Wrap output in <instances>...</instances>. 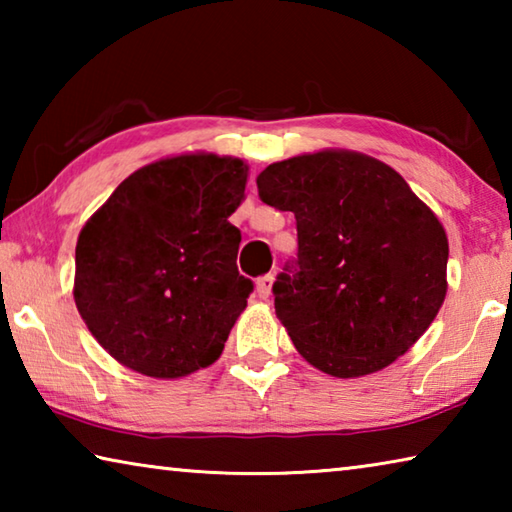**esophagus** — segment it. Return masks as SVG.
Returning a JSON list of instances; mask_svg holds the SVG:
<instances>
[{
	"mask_svg": "<svg viewBox=\"0 0 512 512\" xmlns=\"http://www.w3.org/2000/svg\"><path fill=\"white\" fill-rule=\"evenodd\" d=\"M273 282H275V275H264V277H259L257 280V296L262 298V300H266L268 296H271V291H273Z\"/></svg>",
	"mask_w": 512,
	"mask_h": 512,
	"instance_id": "34e87169",
	"label": "esophagus"
}]
</instances>
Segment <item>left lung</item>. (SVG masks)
Instances as JSON below:
<instances>
[{
	"mask_svg": "<svg viewBox=\"0 0 512 512\" xmlns=\"http://www.w3.org/2000/svg\"><path fill=\"white\" fill-rule=\"evenodd\" d=\"M259 198L296 214L298 268L273 284L275 314L325 375H372L427 332L447 296L443 223L393 167L323 149L273 162Z\"/></svg>",
	"mask_w": 512,
	"mask_h": 512,
	"instance_id": "obj_1",
	"label": "left lung"
}]
</instances>
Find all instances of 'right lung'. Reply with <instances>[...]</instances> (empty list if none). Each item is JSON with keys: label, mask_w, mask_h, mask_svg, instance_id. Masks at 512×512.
Instances as JSON below:
<instances>
[{"label": "right lung", "mask_w": 512, "mask_h": 512, "mask_svg": "<svg viewBox=\"0 0 512 512\" xmlns=\"http://www.w3.org/2000/svg\"><path fill=\"white\" fill-rule=\"evenodd\" d=\"M248 164L180 153L133 171L85 221L74 302L121 366L180 379L221 357L253 282L237 271Z\"/></svg>", "instance_id": "right-lung-1"}]
</instances>
